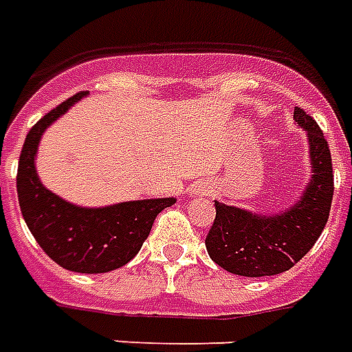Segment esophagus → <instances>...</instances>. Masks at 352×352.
<instances>
[{"mask_svg": "<svg viewBox=\"0 0 352 352\" xmlns=\"http://www.w3.org/2000/svg\"><path fill=\"white\" fill-rule=\"evenodd\" d=\"M206 192H209V188H206V186H194L192 188V194H206Z\"/></svg>", "mask_w": 352, "mask_h": 352, "instance_id": "1", "label": "esophagus"}]
</instances>
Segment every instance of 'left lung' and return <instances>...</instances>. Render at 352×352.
I'll return each instance as SVG.
<instances>
[{"label": "left lung", "mask_w": 352, "mask_h": 352, "mask_svg": "<svg viewBox=\"0 0 352 352\" xmlns=\"http://www.w3.org/2000/svg\"><path fill=\"white\" fill-rule=\"evenodd\" d=\"M294 120L307 133L311 181L302 198L279 214H258L214 201L217 217L206 237L214 264L243 277L277 275L290 270L311 251L322 234L333 196L332 154L318 124L303 109Z\"/></svg>", "instance_id": "left-lung-1"}]
</instances>
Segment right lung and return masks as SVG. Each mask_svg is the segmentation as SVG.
<instances>
[{
  "mask_svg": "<svg viewBox=\"0 0 352 352\" xmlns=\"http://www.w3.org/2000/svg\"><path fill=\"white\" fill-rule=\"evenodd\" d=\"M87 92L75 94L28 131L16 173V192L28 228L58 265L77 273H107L128 264L145 243L154 219L175 198L135 199L109 207H79L45 188L35 171L43 131Z\"/></svg>",
  "mask_w": 352,
  "mask_h": 352,
  "instance_id": "right-lung-1",
  "label": "right lung"
}]
</instances>
